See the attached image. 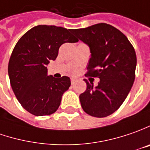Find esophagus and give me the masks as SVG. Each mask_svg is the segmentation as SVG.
I'll use <instances>...</instances> for the list:
<instances>
[{"instance_id": "esophagus-1", "label": "esophagus", "mask_w": 150, "mask_h": 150, "mask_svg": "<svg viewBox=\"0 0 150 150\" xmlns=\"http://www.w3.org/2000/svg\"><path fill=\"white\" fill-rule=\"evenodd\" d=\"M70 81H71V85H74L75 83V79H74V78H71L70 79Z\"/></svg>"}]
</instances>
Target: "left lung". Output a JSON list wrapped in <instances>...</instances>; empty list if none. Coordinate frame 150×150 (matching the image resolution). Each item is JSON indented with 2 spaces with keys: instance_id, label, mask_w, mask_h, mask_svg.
I'll return each mask as SVG.
<instances>
[{
  "instance_id": "8db88e82",
  "label": "left lung",
  "mask_w": 150,
  "mask_h": 150,
  "mask_svg": "<svg viewBox=\"0 0 150 150\" xmlns=\"http://www.w3.org/2000/svg\"><path fill=\"white\" fill-rule=\"evenodd\" d=\"M72 32L91 50L85 76L100 78L96 88L85 80L87 88L80 96L82 109L97 118L110 115L121 106L134 84L135 50L126 36L109 24H96Z\"/></svg>"
}]
</instances>
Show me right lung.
I'll use <instances>...</instances> for the list:
<instances>
[{
	"label": "right lung",
	"instance_id": "1",
	"mask_svg": "<svg viewBox=\"0 0 150 150\" xmlns=\"http://www.w3.org/2000/svg\"><path fill=\"white\" fill-rule=\"evenodd\" d=\"M71 31L40 25L24 34L14 47L8 64L11 85L21 106L35 116L54 113L70 86L67 76H48L46 65L56 59L61 45L78 41Z\"/></svg>",
	"mask_w": 150,
	"mask_h": 150
}]
</instances>
